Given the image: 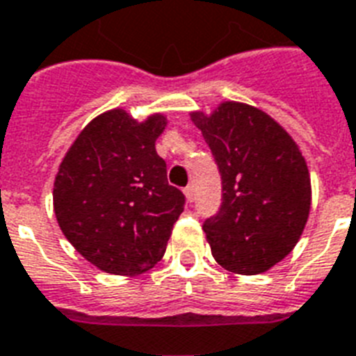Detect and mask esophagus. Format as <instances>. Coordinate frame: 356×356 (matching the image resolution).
<instances>
[{
	"label": "esophagus",
	"instance_id": "obj_1",
	"mask_svg": "<svg viewBox=\"0 0 356 356\" xmlns=\"http://www.w3.org/2000/svg\"><path fill=\"white\" fill-rule=\"evenodd\" d=\"M184 193L187 202H193V200H195V187H193V185H187V187L184 189Z\"/></svg>",
	"mask_w": 356,
	"mask_h": 356
}]
</instances>
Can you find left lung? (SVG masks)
I'll return each instance as SVG.
<instances>
[{"instance_id": "8db88e82", "label": "left lung", "mask_w": 356, "mask_h": 356, "mask_svg": "<svg viewBox=\"0 0 356 356\" xmlns=\"http://www.w3.org/2000/svg\"><path fill=\"white\" fill-rule=\"evenodd\" d=\"M222 176V205L204 222L214 260L258 275L286 258L311 209L309 169L296 142L260 108L224 102L191 113Z\"/></svg>"}]
</instances>
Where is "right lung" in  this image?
I'll return each mask as SVG.
<instances>
[{"instance_id":"1","label":"right lung","mask_w":356,"mask_h":356,"mask_svg":"<svg viewBox=\"0 0 356 356\" xmlns=\"http://www.w3.org/2000/svg\"><path fill=\"white\" fill-rule=\"evenodd\" d=\"M165 125L163 114L136 122L113 108L79 132L60 163L56 220L76 251L102 271L142 275L165 252L185 204L154 147Z\"/></svg>"}]
</instances>
